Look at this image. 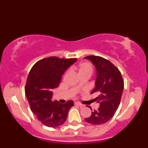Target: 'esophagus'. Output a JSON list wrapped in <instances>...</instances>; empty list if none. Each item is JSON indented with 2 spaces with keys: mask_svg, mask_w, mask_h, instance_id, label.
<instances>
[{
  "mask_svg": "<svg viewBox=\"0 0 148 148\" xmlns=\"http://www.w3.org/2000/svg\"><path fill=\"white\" fill-rule=\"evenodd\" d=\"M75 106H79V107H83V105L82 103H79V102H75L74 103Z\"/></svg>",
  "mask_w": 148,
  "mask_h": 148,
  "instance_id": "obj_1",
  "label": "esophagus"
}]
</instances>
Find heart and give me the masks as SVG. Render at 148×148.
Instances as JSON below:
<instances>
[{
  "mask_svg": "<svg viewBox=\"0 0 148 148\" xmlns=\"http://www.w3.org/2000/svg\"><path fill=\"white\" fill-rule=\"evenodd\" d=\"M76 69L78 72L79 76L83 74H88L91 76L93 72L92 66L88 62L80 63Z\"/></svg>",
  "mask_w": 148,
  "mask_h": 148,
  "instance_id": "obj_1",
  "label": "heart"
}]
</instances>
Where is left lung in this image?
<instances>
[{
	"instance_id": "1",
	"label": "left lung",
	"mask_w": 148,
	"mask_h": 148,
	"mask_svg": "<svg viewBox=\"0 0 148 148\" xmlns=\"http://www.w3.org/2000/svg\"><path fill=\"white\" fill-rule=\"evenodd\" d=\"M85 58L90 60L96 69L95 87L91 94H98L94 100L100 103L99 108L85 120L90 124L101 125L108 122L119 108L124 83L119 69L109 60L96 56Z\"/></svg>"
}]
</instances>
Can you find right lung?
I'll use <instances>...</instances> for the list:
<instances>
[{
  "label": "right lung",
  "instance_id": "1",
  "mask_svg": "<svg viewBox=\"0 0 148 148\" xmlns=\"http://www.w3.org/2000/svg\"><path fill=\"white\" fill-rule=\"evenodd\" d=\"M76 58L60 59L50 57L42 59L32 66L25 86V95L31 111L42 124L49 127L60 126L66 120L74 101L65 104L52 101V89L60 85L66 70L76 62Z\"/></svg>",
  "mask_w": 148,
  "mask_h": 148
}]
</instances>
